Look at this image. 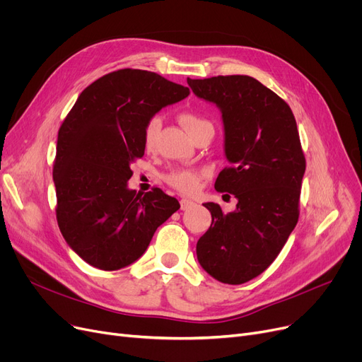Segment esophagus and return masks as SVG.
Wrapping results in <instances>:
<instances>
[{"label":"esophagus","instance_id":"obj_1","mask_svg":"<svg viewBox=\"0 0 362 362\" xmlns=\"http://www.w3.org/2000/svg\"><path fill=\"white\" fill-rule=\"evenodd\" d=\"M194 206H197V204H195L194 201L187 199V198L180 199V208H182L183 211H186V210H191V208H194Z\"/></svg>","mask_w":362,"mask_h":362}]
</instances>
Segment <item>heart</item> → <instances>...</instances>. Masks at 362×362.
Returning a JSON list of instances; mask_svg holds the SVG:
<instances>
[{"instance_id":"1","label":"heart","mask_w":362,"mask_h":362,"mask_svg":"<svg viewBox=\"0 0 362 362\" xmlns=\"http://www.w3.org/2000/svg\"><path fill=\"white\" fill-rule=\"evenodd\" d=\"M180 123L187 130L189 135H194V133L205 126H211V123L205 120L204 117L198 116L195 112L185 111L180 114ZM161 119L158 116L152 117L148 120V123L144 127V146L146 151H152L157 144V136L161 129ZM201 175L195 170L191 168H176L165 176V182L171 186L177 189V191L183 194H192L195 192L199 186Z\"/></svg>"}]
</instances>
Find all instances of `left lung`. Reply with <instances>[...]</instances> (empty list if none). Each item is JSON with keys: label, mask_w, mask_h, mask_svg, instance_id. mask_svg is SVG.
I'll list each match as a JSON object with an SVG mask.
<instances>
[{"label": "left lung", "mask_w": 362, "mask_h": 362, "mask_svg": "<svg viewBox=\"0 0 362 362\" xmlns=\"http://www.w3.org/2000/svg\"><path fill=\"white\" fill-rule=\"evenodd\" d=\"M187 85L221 112L230 167L214 186L238 199L227 214L218 204H204L213 221L197 243V257L216 280L242 284L276 259L298 223L305 157L296 120L277 93L251 76L187 78Z\"/></svg>", "instance_id": "8db88e82"}]
</instances>
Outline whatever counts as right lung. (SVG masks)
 I'll list each match as a JSON object with an SVG mask.
<instances>
[{
    "instance_id": "obj_1",
    "label": "right lung",
    "mask_w": 362,
    "mask_h": 362,
    "mask_svg": "<svg viewBox=\"0 0 362 362\" xmlns=\"http://www.w3.org/2000/svg\"><path fill=\"white\" fill-rule=\"evenodd\" d=\"M189 88L138 69L90 83L67 114L57 139V221L70 248L92 267L112 272L139 259L180 204L154 187L129 189L130 164L145 152L144 127ZM144 193V192H142Z\"/></svg>"
}]
</instances>
